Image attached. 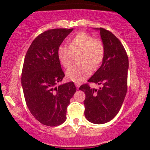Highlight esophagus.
<instances>
[{
	"label": "esophagus",
	"mask_w": 150,
	"mask_h": 150,
	"mask_svg": "<svg viewBox=\"0 0 150 150\" xmlns=\"http://www.w3.org/2000/svg\"><path fill=\"white\" fill-rule=\"evenodd\" d=\"M79 85H80V84H79V83H75V86H76V87H77V89L79 88Z\"/></svg>",
	"instance_id": "esophagus-1"
}]
</instances>
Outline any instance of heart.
Segmentation results:
<instances>
[{"mask_svg": "<svg viewBox=\"0 0 150 150\" xmlns=\"http://www.w3.org/2000/svg\"><path fill=\"white\" fill-rule=\"evenodd\" d=\"M69 48L62 45L58 48L57 57L64 68L71 65L75 56H78L77 65L71 66L66 72L70 81L80 83L92 73L93 67L97 69L105 57V46L99 39L89 34L81 32L73 36L69 41Z\"/></svg>", "mask_w": 150, "mask_h": 150, "instance_id": "b5f03b06", "label": "heart"}]
</instances>
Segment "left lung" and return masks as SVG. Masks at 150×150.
I'll list each match as a JSON object with an SVG mask.
<instances>
[{"label":"left lung","instance_id":"1","mask_svg":"<svg viewBox=\"0 0 150 150\" xmlns=\"http://www.w3.org/2000/svg\"><path fill=\"white\" fill-rule=\"evenodd\" d=\"M94 29L100 31L105 57L101 66L88 81L101 86L92 88L86 84L81 85L79 90L86 95V118L94 124H104L117 114L124 102L127 91L129 60L122 44L113 34L104 28Z\"/></svg>","mask_w":150,"mask_h":150}]
</instances>
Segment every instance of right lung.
<instances>
[{
	"instance_id": "obj_1",
	"label": "right lung",
	"mask_w": 150,
	"mask_h": 150,
	"mask_svg": "<svg viewBox=\"0 0 150 150\" xmlns=\"http://www.w3.org/2000/svg\"><path fill=\"white\" fill-rule=\"evenodd\" d=\"M73 30H49L30 45L25 57L21 85L30 113L44 125L65 122L70 100L76 92L73 81L59 84L65 76L57 57L58 48Z\"/></svg>"
}]
</instances>
